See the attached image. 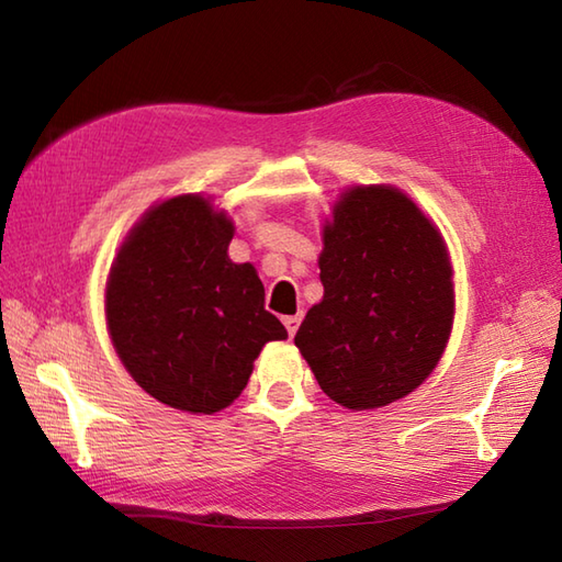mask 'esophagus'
<instances>
[{
    "label": "esophagus",
    "mask_w": 562,
    "mask_h": 562,
    "mask_svg": "<svg viewBox=\"0 0 562 562\" xmlns=\"http://www.w3.org/2000/svg\"><path fill=\"white\" fill-rule=\"evenodd\" d=\"M300 324H302V314H294V316H284V328H288V333H290V338H294V333H296V328H300Z\"/></svg>",
    "instance_id": "obj_1"
}]
</instances>
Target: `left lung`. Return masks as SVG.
Listing matches in <instances>:
<instances>
[{"label":"left lung","mask_w":562,"mask_h":562,"mask_svg":"<svg viewBox=\"0 0 562 562\" xmlns=\"http://www.w3.org/2000/svg\"><path fill=\"white\" fill-rule=\"evenodd\" d=\"M318 268L324 300L294 336L318 386L350 411L408 396L432 374L453 321L437 226L398 188H348L324 226Z\"/></svg>","instance_id":"left-lung-1"}]
</instances>
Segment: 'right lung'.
I'll use <instances>...</instances> for the list:
<instances>
[{
  "label": "right lung",
  "mask_w": 562,
  "mask_h": 562,
  "mask_svg": "<svg viewBox=\"0 0 562 562\" xmlns=\"http://www.w3.org/2000/svg\"><path fill=\"white\" fill-rule=\"evenodd\" d=\"M234 224L202 195L164 200L142 217L105 284L121 362L149 396L212 415L248 384L262 345L288 330L266 312L250 262H232Z\"/></svg>",
  "instance_id": "add662e5"
}]
</instances>
